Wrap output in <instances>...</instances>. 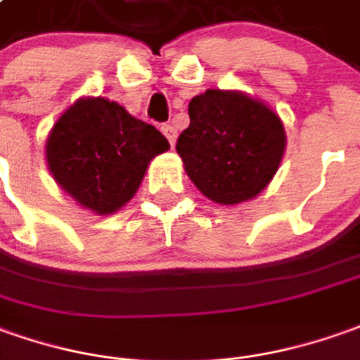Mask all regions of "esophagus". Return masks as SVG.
<instances>
[{
	"label": "esophagus",
	"mask_w": 360,
	"mask_h": 360,
	"mask_svg": "<svg viewBox=\"0 0 360 360\" xmlns=\"http://www.w3.org/2000/svg\"><path fill=\"white\" fill-rule=\"evenodd\" d=\"M162 133H165V137L168 139V143L174 147L176 143V137H178V133H176V129L172 125H162Z\"/></svg>",
	"instance_id": "34e87169"
}]
</instances>
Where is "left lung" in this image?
Here are the masks:
<instances>
[{
	"label": "left lung",
	"instance_id": "left-lung-1",
	"mask_svg": "<svg viewBox=\"0 0 360 360\" xmlns=\"http://www.w3.org/2000/svg\"><path fill=\"white\" fill-rule=\"evenodd\" d=\"M190 127L176 150L188 178L215 204L249 202L270 184L286 133L269 103L239 90H205L188 105Z\"/></svg>",
	"mask_w": 360,
	"mask_h": 360
}]
</instances>
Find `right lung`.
Returning <instances> with one entry per match:
<instances>
[{"mask_svg":"<svg viewBox=\"0 0 360 360\" xmlns=\"http://www.w3.org/2000/svg\"><path fill=\"white\" fill-rule=\"evenodd\" d=\"M166 137L117 101L78 98L52 125L44 160L54 182L84 210L111 215L131 202Z\"/></svg>","mask_w":360,"mask_h":360,"instance_id":"add662e5","label":"right lung"}]
</instances>
